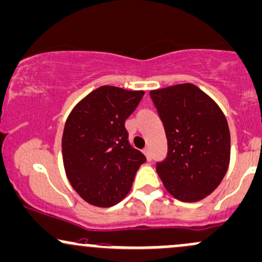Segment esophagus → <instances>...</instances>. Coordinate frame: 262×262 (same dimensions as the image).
I'll return each mask as SVG.
<instances>
[{"label":"esophagus","mask_w":262,"mask_h":262,"mask_svg":"<svg viewBox=\"0 0 262 262\" xmlns=\"http://www.w3.org/2000/svg\"><path fill=\"white\" fill-rule=\"evenodd\" d=\"M143 154H145L146 159H147L148 161H150V160H151V151H150V148H148V147H146L145 150H143Z\"/></svg>","instance_id":"obj_1"}]
</instances>
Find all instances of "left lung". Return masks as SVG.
I'll list each match as a JSON object with an SVG mask.
<instances>
[{"mask_svg": "<svg viewBox=\"0 0 262 262\" xmlns=\"http://www.w3.org/2000/svg\"><path fill=\"white\" fill-rule=\"evenodd\" d=\"M162 121L167 155L156 164L166 190L184 202H196L220 185L230 162V131L212 98L192 83L150 92Z\"/></svg>", "mask_w": 262, "mask_h": 262, "instance_id": "8db88e82", "label": "left lung"}]
</instances>
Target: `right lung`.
<instances>
[{
    "instance_id": "add662e5",
    "label": "right lung",
    "mask_w": 262,
    "mask_h": 262,
    "mask_svg": "<svg viewBox=\"0 0 262 262\" xmlns=\"http://www.w3.org/2000/svg\"><path fill=\"white\" fill-rule=\"evenodd\" d=\"M145 92L101 86L75 106L64 123L62 159L71 186L86 202L110 207L131 190L145 155L128 142L125 121Z\"/></svg>"
}]
</instances>
